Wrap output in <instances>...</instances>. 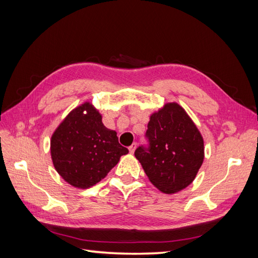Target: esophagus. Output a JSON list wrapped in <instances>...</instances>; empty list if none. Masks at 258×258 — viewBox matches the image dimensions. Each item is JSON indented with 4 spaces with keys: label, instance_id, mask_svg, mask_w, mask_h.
I'll return each mask as SVG.
<instances>
[{
    "label": "esophagus",
    "instance_id": "obj_1",
    "mask_svg": "<svg viewBox=\"0 0 258 258\" xmlns=\"http://www.w3.org/2000/svg\"><path fill=\"white\" fill-rule=\"evenodd\" d=\"M136 148H137V143H134V144H132V145L129 147V152H130V154H134V153H135V151H136Z\"/></svg>",
    "mask_w": 258,
    "mask_h": 258
}]
</instances>
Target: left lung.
<instances>
[{
    "label": "left lung",
    "instance_id": "left-lung-1",
    "mask_svg": "<svg viewBox=\"0 0 258 258\" xmlns=\"http://www.w3.org/2000/svg\"><path fill=\"white\" fill-rule=\"evenodd\" d=\"M146 137L150 146H139L135 156L151 183L168 195L191 184L204 162L205 144L184 108L171 102L153 113Z\"/></svg>",
    "mask_w": 258,
    "mask_h": 258
}]
</instances>
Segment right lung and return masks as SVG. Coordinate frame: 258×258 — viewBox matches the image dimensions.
<instances>
[{"mask_svg":"<svg viewBox=\"0 0 258 258\" xmlns=\"http://www.w3.org/2000/svg\"><path fill=\"white\" fill-rule=\"evenodd\" d=\"M128 152L90 102L70 112L50 139L54 169L67 183L82 189L103 179Z\"/></svg>","mask_w":258,"mask_h":258,"instance_id":"right-lung-1","label":"right lung"}]
</instances>
